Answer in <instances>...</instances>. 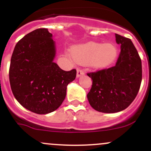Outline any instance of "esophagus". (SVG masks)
Wrapping results in <instances>:
<instances>
[{"label":"esophagus","instance_id":"esophagus-1","mask_svg":"<svg viewBox=\"0 0 151 151\" xmlns=\"http://www.w3.org/2000/svg\"><path fill=\"white\" fill-rule=\"evenodd\" d=\"M84 72H83L82 70H77V78L80 77L81 76L84 75Z\"/></svg>","mask_w":151,"mask_h":151}]
</instances>
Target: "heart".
I'll list each match as a JSON object with an SVG mask.
<instances>
[{
  "label": "heart",
  "instance_id": "heart-1",
  "mask_svg": "<svg viewBox=\"0 0 151 151\" xmlns=\"http://www.w3.org/2000/svg\"><path fill=\"white\" fill-rule=\"evenodd\" d=\"M117 55L115 45L89 42L73 47L70 56L77 63L86 64L93 69H104L111 65Z\"/></svg>",
  "mask_w": 151,
  "mask_h": 151
}]
</instances>
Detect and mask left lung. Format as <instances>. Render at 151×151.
I'll use <instances>...</instances> for the list:
<instances>
[{"label":"left lung","mask_w":151,"mask_h":151,"mask_svg":"<svg viewBox=\"0 0 151 151\" xmlns=\"http://www.w3.org/2000/svg\"><path fill=\"white\" fill-rule=\"evenodd\" d=\"M116 41L121 45L116 65L87 74L93 81L88 101L102 113H116L127 108L136 98L142 80L141 60L132 41L118 34Z\"/></svg>","instance_id":"8db88e82"}]
</instances>
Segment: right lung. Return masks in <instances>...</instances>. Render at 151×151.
Here are the masks:
<instances>
[{
	"instance_id": "add662e5",
	"label": "right lung",
	"mask_w": 151,
	"mask_h": 151,
	"mask_svg": "<svg viewBox=\"0 0 151 151\" xmlns=\"http://www.w3.org/2000/svg\"><path fill=\"white\" fill-rule=\"evenodd\" d=\"M56 43L46 28L27 34L15 45L9 70L10 87L24 108L37 114L51 113L65 100L67 86L77 71L62 70L54 62Z\"/></svg>"
}]
</instances>
